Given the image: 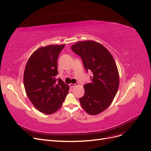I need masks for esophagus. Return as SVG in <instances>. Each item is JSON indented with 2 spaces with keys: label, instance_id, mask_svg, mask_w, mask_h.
<instances>
[{
  "label": "esophagus",
  "instance_id": "34e87169",
  "mask_svg": "<svg viewBox=\"0 0 151 151\" xmlns=\"http://www.w3.org/2000/svg\"><path fill=\"white\" fill-rule=\"evenodd\" d=\"M79 83L78 82H77L76 83H70L69 84V86L70 87H76V86H79Z\"/></svg>",
  "mask_w": 151,
  "mask_h": 151
}]
</instances>
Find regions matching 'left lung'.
<instances>
[{
  "label": "left lung",
  "instance_id": "left-lung-1",
  "mask_svg": "<svg viewBox=\"0 0 151 151\" xmlns=\"http://www.w3.org/2000/svg\"><path fill=\"white\" fill-rule=\"evenodd\" d=\"M70 48L81 56L86 70L93 74L79 101L88 114L96 115L110 105L117 93L119 76L116 63L109 51L95 41H78Z\"/></svg>",
  "mask_w": 151,
  "mask_h": 151
}]
</instances>
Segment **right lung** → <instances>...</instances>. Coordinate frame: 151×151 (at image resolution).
I'll return each instance as SVG.
<instances>
[{
    "label": "right lung",
    "instance_id": "right-lung-1",
    "mask_svg": "<svg viewBox=\"0 0 151 151\" xmlns=\"http://www.w3.org/2000/svg\"><path fill=\"white\" fill-rule=\"evenodd\" d=\"M64 45L40 47L29 58L23 74L26 93L40 112L51 114L61 108L69 86L61 79H56L58 58Z\"/></svg>",
    "mask_w": 151,
    "mask_h": 151
}]
</instances>
